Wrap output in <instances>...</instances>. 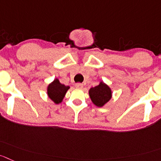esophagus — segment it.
<instances>
[{
    "label": "esophagus",
    "instance_id": "34e87169",
    "mask_svg": "<svg viewBox=\"0 0 161 161\" xmlns=\"http://www.w3.org/2000/svg\"><path fill=\"white\" fill-rule=\"evenodd\" d=\"M75 86H76V88H83V84L76 83Z\"/></svg>",
    "mask_w": 161,
    "mask_h": 161
}]
</instances>
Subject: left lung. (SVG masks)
Masks as SVG:
<instances>
[{
    "instance_id": "left-lung-1",
    "label": "left lung",
    "mask_w": 161,
    "mask_h": 161,
    "mask_svg": "<svg viewBox=\"0 0 161 161\" xmlns=\"http://www.w3.org/2000/svg\"><path fill=\"white\" fill-rule=\"evenodd\" d=\"M88 93L93 103L99 108L104 106L112 96L110 87L103 81H101L97 86L90 88Z\"/></svg>"
}]
</instances>
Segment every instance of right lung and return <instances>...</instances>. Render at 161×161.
<instances>
[{
	"label": "right lung",
	"instance_id": "add662e5",
	"mask_svg": "<svg viewBox=\"0 0 161 161\" xmlns=\"http://www.w3.org/2000/svg\"><path fill=\"white\" fill-rule=\"evenodd\" d=\"M69 89V86H65L63 84L60 83L58 79H55L47 87V95L54 103L58 104L62 102L65 93Z\"/></svg>",
	"mask_w": 161,
	"mask_h": 161
}]
</instances>
